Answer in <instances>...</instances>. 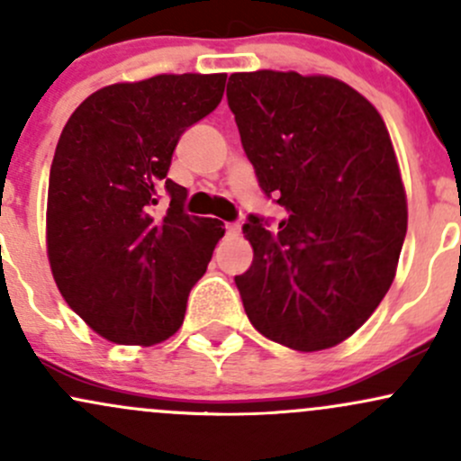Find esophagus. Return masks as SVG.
Here are the masks:
<instances>
[{
    "mask_svg": "<svg viewBox=\"0 0 461 461\" xmlns=\"http://www.w3.org/2000/svg\"><path fill=\"white\" fill-rule=\"evenodd\" d=\"M225 230H227V236H238V234H240V225H238V223H227Z\"/></svg>",
    "mask_w": 461,
    "mask_h": 461,
    "instance_id": "34e87169",
    "label": "esophagus"
}]
</instances>
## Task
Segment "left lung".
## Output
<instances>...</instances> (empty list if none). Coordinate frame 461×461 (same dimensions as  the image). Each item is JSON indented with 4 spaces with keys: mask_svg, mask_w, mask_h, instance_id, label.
Listing matches in <instances>:
<instances>
[{
    "mask_svg": "<svg viewBox=\"0 0 461 461\" xmlns=\"http://www.w3.org/2000/svg\"><path fill=\"white\" fill-rule=\"evenodd\" d=\"M227 104L260 188L288 210L277 231L249 216L236 275L262 336L322 351L353 336L396 273L407 199L382 114L356 88L297 71L231 73Z\"/></svg>",
    "mask_w": 461,
    "mask_h": 461,
    "instance_id": "1",
    "label": "left lung"
}]
</instances>
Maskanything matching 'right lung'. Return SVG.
Here are the masks:
<instances>
[{
  "label": "right lung",
  "mask_w": 461,
  "mask_h": 461,
  "mask_svg": "<svg viewBox=\"0 0 461 461\" xmlns=\"http://www.w3.org/2000/svg\"><path fill=\"white\" fill-rule=\"evenodd\" d=\"M225 73H162L99 88L68 116L47 193V256L79 319L116 345L151 347L176 333L203 277L216 219L184 212L167 177L179 136L221 104ZM169 197L167 212L155 205Z\"/></svg>",
  "instance_id": "right-lung-1"
}]
</instances>
